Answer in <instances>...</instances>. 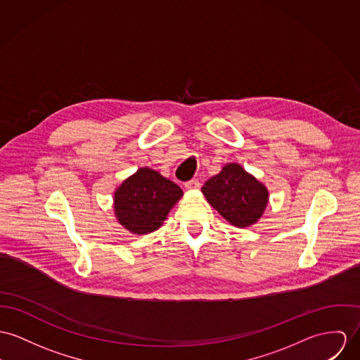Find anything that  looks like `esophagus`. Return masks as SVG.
<instances>
[{"label":"esophagus","mask_w":360,"mask_h":360,"mask_svg":"<svg viewBox=\"0 0 360 360\" xmlns=\"http://www.w3.org/2000/svg\"><path fill=\"white\" fill-rule=\"evenodd\" d=\"M198 188H200L198 179H191L188 182H185V189H188V191H193V189H198Z\"/></svg>","instance_id":"esophagus-1"}]
</instances>
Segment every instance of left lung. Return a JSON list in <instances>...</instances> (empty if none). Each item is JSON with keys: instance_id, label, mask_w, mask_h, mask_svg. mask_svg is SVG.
Listing matches in <instances>:
<instances>
[{"instance_id": "left-lung-1", "label": "left lung", "mask_w": 360, "mask_h": 360, "mask_svg": "<svg viewBox=\"0 0 360 360\" xmlns=\"http://www.w3.org/2000/svg\"><path fill=\"white\" fill-rule=\"evenodd\" d=\"M201 191L221 217L237 227H248L257 221L269 200L266 186L238 165H226Z\"/></svg>"}]
</instances>
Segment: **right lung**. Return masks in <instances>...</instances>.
<instances>
[{"mask_svg": "<svg viewBox=\"0 0 360 360\" xmlns=\"http://www.w3.org/2000/svg\"><path fill=\"white\" fill-rule=\"evenodd\" d=\"M181 195V188L158 171L139 168L115 192V214L131 233H152L160 227Z\"/></svg>", "mask_w": 360, "mask_h": 360, "instance_id": "add662e5", "label": "right lung"}]
</instances>
